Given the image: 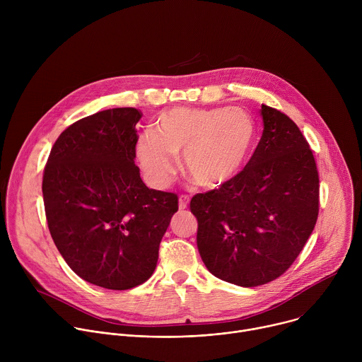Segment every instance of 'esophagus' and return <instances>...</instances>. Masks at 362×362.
I'll return each mask as SVG.
<instances>
[{
  "instance_id": "obj_1",
  "label": "esophagus",
  "mask_w": 362,
  "mask_h": 362,
  "mask_svg": "<svg viewBox=\"0 0 362 362\" xmlns=\"http://www.w3.org/2000/svg\"><path fill=\"white\" fill-rule=\"evenodd\" d=\"M187 203H189V197L187 196H180L179 197V209L185 211L187 208Z\"/></svg>"
}]
</instances>
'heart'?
I'll return each mask as SVG.
<instances>
[{
  "mask_svg": "<svg viewBox=\"0 0 362 362\" xmlns=\"http://www.w3.org/2000/svg\"><path fill=\"white\" fill-rule=\"evenodd\" d=\"M257 136L255 119L239 107H173L163 112L154 132L136 143V159L147 182L165 187L182 151L185 172L206 189L218 190L239 177L250 160Z\"/></svg>",
  "mask_w": 362,
  "mask_h": 362,
  "instance_id": "1",
  "label": "heart"
}]
</instances>
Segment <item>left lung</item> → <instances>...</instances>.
Returning a JSON list of instances; mask_svg holds the SVG:
<instances>
[{
  "label": "left lung",
  "mask_w": 362,
  "mask_h": 362,
  "mask_svg": "<svg viewBox=\"0 0 362 362\" xmlns=\"http://www.w3.org/2000/svg\"><path fill=\"white\" fill-rule=\"evenodd\" d=\"M264 133L249 163L228 186L197 193V249L216 278L252 288L293 264L318 218L320 177L298 126L262 105Z\"/></svg>",
  "instance_id": "obj_1"
}]
</instances>
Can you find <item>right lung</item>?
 Returning a JSON list of instances; mask_svg holds the SVG:
<instances>
[{"label": "right lung", "instance_id": "1", "mask_svg": "<svg viewBox=\"0 0 362 362\" xmlns=\"http://www.w3.org/2000/svg\"><path fill=\"white\" fill-rule=\"evenodd\" d=\"M141 112L103 110L67 127L44 169L48 229L67 265L84 281L115 291L146 282L177 194L148 189L134 165Z\"/></svg>", "mask_w": 362, "mask_h": 362}]
</instances>
